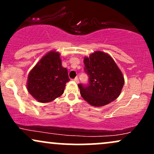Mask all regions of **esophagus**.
Returning <instances> with one entry per match:
<instances>
[{
	"mask_svg": "<svg viewBox=\"0 0 154 154\" xmlns=\"http://www.w3.org/2000/svg\"><path fill=\"white\" fill-rule=\"evenodd\" d=\"M74 81H75V82L78 83V82H79V79H78V77H75V78L74 79Z\"/></svg>",
	"mask_w": 154,
	"mask_h": 154,
	"instance_id": "esophagus-1",
	"label": "esophagus"
}]
</instances>
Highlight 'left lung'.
I'll return each mask as SVG.
<instances>
[{"mask_svg":"<svg viewBox=\"0 0 154 154\" xmlns=\"http://www.w3.org/2000/svg\"><path fill=\"white\" fill-rule=\"evenodd\" d=\"M89 84H79L82 97L93 106H103L119 97L125 79L121 70L109 54L95 51L84 59Z\"/></svg>","mask_w":154,"mask_h":154,"instance_id":"1","label":"left lung"}]
</instances>
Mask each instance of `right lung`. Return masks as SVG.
<instances>
[{
  "label": "right lung",
  "mask_w": 154,
  "mask_h": 154,
  "mask_svg": "<svg viewBox=\"0 0 154 154\" xmlns=\"http://www.w3.org/2000/svg\"><path fill=\"white\" fill-rule=\"evenodd\" d=\"M69 81L68 72L61 65L60 54L51 51L29 73L26 88L33 98L41 103H47L63 94Z\"/></svg>",
  "instance_id": "1"
}]
</instances>
